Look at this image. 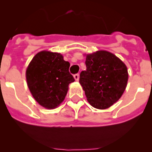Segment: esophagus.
<instances>
[{"label":"esophagus","instance_id":"obj_1","mask_svg":"<svg viewBox=\"0 0 152 152\" xmlns=\"http://www.w3.org/2000/svg\"><path fill=\"white\" fill-rule=\"evenodd\" d=\"M73 77H74V79L76 81V82H78V81L79 80V74H75L74 76H73Z\"/></svg>","mask_w":152,"mask_h":152}]
</instances>
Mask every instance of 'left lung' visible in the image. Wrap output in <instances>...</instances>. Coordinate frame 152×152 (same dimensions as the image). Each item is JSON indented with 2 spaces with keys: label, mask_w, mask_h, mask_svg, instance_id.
<instances>
[{
  "label": "left lung",
  "mask_w": 152,
  "mask_h": 152,
  "mask_svg": "<svg viewBox=\"0 0 152 152\" xmlns=\"http://www.w3.org/2000/svg\"><path fill=\"white\" fill-rule=\"evenodd\" d=\"M86 56V70L80 73L87 102L92 107L105 110L120 99L129 79L126 65L110 51L99 50Z\"/></svg>",
  "instance_id": "obj_1"
}]
</instances>
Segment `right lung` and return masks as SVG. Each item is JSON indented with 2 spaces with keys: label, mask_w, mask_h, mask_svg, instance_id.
Wrapping results in <instances>:
<instances>
[{
  "label": "right lung",
  "mask_w": 152,
  "mask_h": 152,
  "mask_svg": "<svg viewBox=\"0 0 152 152\" xmlns=\"http://www.w3.org/2000/svg\"><path fill=\"white\" fill-rule=\"evenodd\" d=\"M70 63L60 53L42 50L37 53L26 71L27 85L39 105L53 110L65 100L68 85L74 82Z\"/></svg>",
  "instance_id": "add662e5"
}]
</instances>
